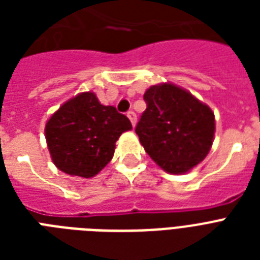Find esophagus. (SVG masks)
<instances>
[{
    "mask_svg": "<svg viewBox=\"0 0 260 260\" xmlns=\"http://www.w3.org/2000/svg\"><path fill=\"white\" fill-rule=\"evenodd\" d=\"M126 116H128V118H129L131 122H132V125L134 126L136 125V121H138V116H136V113L131 110V112H128V113H126Z\"/></svg>",
    "mask_w": 260,
    "mask_h": 260,
    "instance_id": "34e87169",
    "label": "esophagus"
}]
</instances>
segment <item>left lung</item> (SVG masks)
<instances>
[{
	"mask_svg": "<svg viewBox=\"0 0 260 260\" xmlns=\"http://www.w3.org/2000/svg\"><path fill=\"white\" fill-rule=\"evenodd\" d=\"M144 101L147 109L135 131L150 158L170 174H185L201 163L216 131L209 106L169 82L147 89Z\"/></svg>",
	"mask_w": 260,
	"mask_h": 260,
	"instance_id": "8db88e82",
	"label": "left lung"
}]
</instances>
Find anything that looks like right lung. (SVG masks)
Masks as SVG:
<instances>
[{
  "mask_svg": "<svg viewBox=\"0 0 260 260\" xmlns=\"http://www.w3.org/2000/svg\"><path fill=\"white\" fill-rule=\"evenodd\" d=\"M129 129V118L85 91L64 102L47 121L44 132L51 159L59 170L91 178L112 160L116 142Z\"/></svg>",
  "mask_w": 260,
  "mask_h": 260,
  "instance_id": "add662e5",
  "label": "right lung"
}]
</instances>
